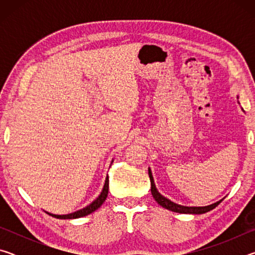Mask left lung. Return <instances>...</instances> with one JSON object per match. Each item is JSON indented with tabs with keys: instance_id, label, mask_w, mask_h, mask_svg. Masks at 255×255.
Here are the masks:
<instances>
[{
	"instance_id": "8db88e82",
	"label": "left lung",
	"mask_w": 255,
	"mask_h": 255,
	"mask_svg": "<svg viewBox=\"0 0 255 255\" xmlns=\"http://www.w3.org/2000/svg\"><path fill=\"white\" fill-rule=\"evenodd\" d=\"M148 174H149L150 185H152V188H150V191H152V195L154 197V199L156 200L162 207H164V208L172 210V211H175V213H181V214H205V213H207V211L214 209L215 207H217L222 202V200H219L217 202H215V204H213V205L205 206V207H185V206L174 204V202H172L171 200L167 199V198L163 197L161 193L157 191L156 187H155V183H154V180H153V176H152V172H150V170H148Z\"/></svg>"
}]
</instances>
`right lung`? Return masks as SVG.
<instances>
[{
    "label": "right lung",
    "mask_w": 255,
    "mask_h": 255,
    "mask_svg": "<svg viewBox=\"0 0 255 255\" xmlns=\"http://www.w3.org/2000/svg\"><path fill=\"white\" fill-rule=\"evenodd\" d=\"M108 191H109V178H108V176H107L105 187H103L101 195L99 196L97 199L92 202L91 205H89L88 207H85V208H83V209L77 210V211H75V213L68 214V215H53V214H49V213H47V214L50 215V216H53V217H55V218H59V219H73V218L83 217V216L91 214V213H93V211H96L98 208H100V206L107 199Z\"/></svg>",
    "instance_id": "right-lung-1"
}]
</instances>
